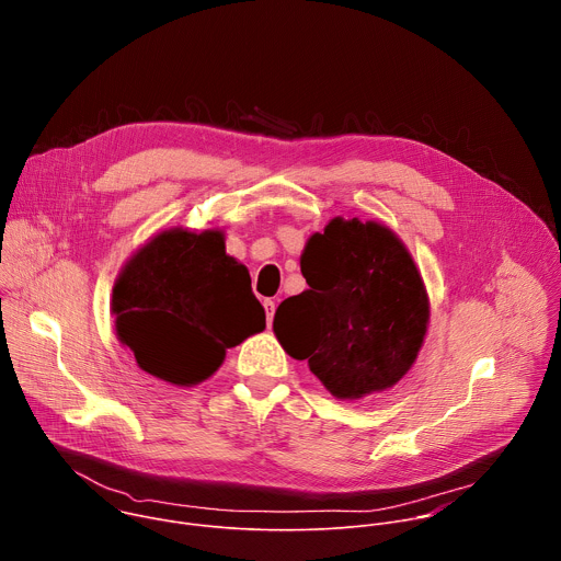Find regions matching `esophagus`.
<instances>
[{"instance_id": "34e87169", "label": "esophagus", "mask_w": 561, "mask_h": 561, "mask_svg": "<svg viewBox=\"0 0 561 561\" xmlns=\"http://www.w3.org/2000/svg\"><path fill=\"white\" fill-rule=\"evenodd\" d=\"M275 308H277V304H275L273 299H264V310H266V322H268V327L273 324V317H275Z\"/></svg>"}]
</instances>
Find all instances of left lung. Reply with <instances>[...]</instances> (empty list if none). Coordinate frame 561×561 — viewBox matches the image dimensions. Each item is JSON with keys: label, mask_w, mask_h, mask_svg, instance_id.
Returning a JSON list of instances; mask_svg holds the SVG:
<instances>
[{"label": "left lung", "mask_w": 561, "mask_h": 561, "mask_svg": "<svg viewBox=\"0 0 561 561\" xmlns=\"http://www.w3.org/2000/svg\"><path fill=\"white\" fill-rule=\"evenodd\" d=\"M299 264L308 288L273 319L284 351L308 359L337 399L392 388L415 364L431 317L402 239L377 221L335 217L308 239Z\"/></svg>", "instance_id": "1"}]
</instances>
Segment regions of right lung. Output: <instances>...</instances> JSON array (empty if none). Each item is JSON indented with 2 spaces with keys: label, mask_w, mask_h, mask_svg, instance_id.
Instances as JSON below:
<instances>
[{
  "label": "right lung",
  "mask_w": 561,
  "mask_h": 561,
  "mask_svg": "<svg viewBox=\"0 0 561 561\" xmlns=\"http://www.w3.org/2000/svg\"><path fill=\"white\" fill-rule=\"evenodd\" d=\"M111 308L137 366L175 386L208 379L226 348L266 329L249 268L226 255L221 230L157 232L124 264Z\"/></svg>",
  "instance_id": "right-lung-1"
}]
</instances>
